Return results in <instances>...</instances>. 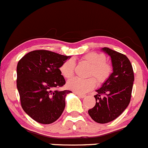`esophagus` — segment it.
<instances>
[{"label": "esophagus", "instance_id": "1", "mask_svg": "<svg viewBox=\"0 0 148 148\" xmlns=\"http://www.w3.org/2000/svg\"><path fill=\"white\" fill-rule=\"evenodd\" d=\"M74 93L76 94V95H77L78 96H79V97H81V98H85L86 97V95H84V94H81V93H79V92H74Z\"/></svg>", "mask_w": 148, "mask_h": 148}]
</instances>
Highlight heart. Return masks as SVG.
<instances>
[{"instance_id": "heart-1", "label": "heart", "mask_w": 148, "mask_h": 148, "mask_svg": "<svg viewBox=\"0 0 148 148\" xmlns=\"http://www.w3.org/2000/svg\"><path fill=\"white\" fill-rule=\"evenodd\" d=\"M82 60L90 65L88 75L92 77L86 79L74 78L69 80L66 86L73 91L85 93L95 86L96 82L98 84H103L108 80L112 74V66L107 62L106 57L104 54L91 52L83 57ZM74 67L75 62L72 59H69L62 64L60 71L65 79H70L74 75Z\"/></svg>"}]
</instances>
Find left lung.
Returning <instances> with one entry per match:
<instances>
[{
    "instance_id": "obj_1",
    "label": "left lung",
    "mask_w": 148,
    "mask_h": 148,
    "mask_svg": "<svg viewBox=\"0 0 148 148\" xmlns=\"http://www.w3.org/2000/svg\"><path fill=\"white\" fill-rule=\"evenodd\" d=\"M102 50L111 58L113 72L96 90L95 105L88 110V114L95 121L105 124L117 118L129 105L134 74L131 62L125 55L108 48Z\"/></svg>"
}]
</instances>
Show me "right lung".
Segmentation results:
<instances>
[{
	"label": "right lung",
	"instance_id": "add662e5",
	"mask_svg": "<svg viewBox=\"0 0 148 148\" xmlns=\"http://www.w3.org/2000/svg\"><path fill=\"white\" fill-rule=\"evenodd\" d=\"M69 56L46 50L29 52L18 62L17 87L22 108L40 124L59 119L65 108V97L71 90H58L65 84L60 67Z\"/></svg>",
	"mask_w": 148,
	"mask_h": 148
}]
</instances>
